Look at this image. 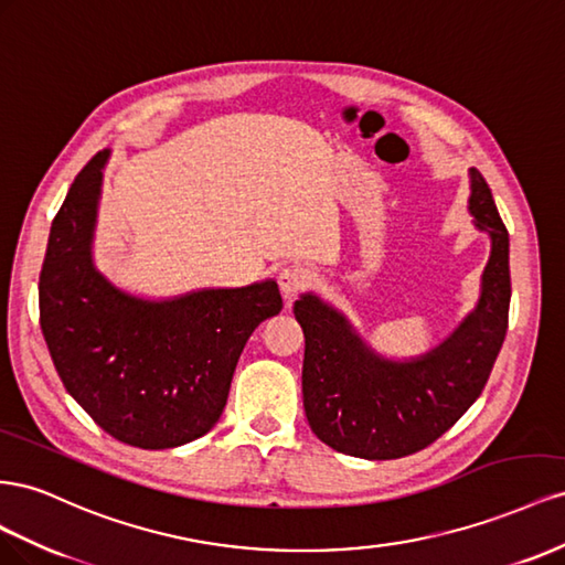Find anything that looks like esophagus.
Masks as SVG:
<instances>
[{
  "mask_svg": "<svg viewBox=\"0 0 565 565\" xmlns=\"http://www.w3.org/2000/svg\"><path fill=\"white\" fill-rule=\"evenodd\" d=\"M315 271L305 265H288L279 271V286L286 298H294L296 294L305 291V288L312 286Z\"/></svg>",
  "mask_w": 565,
  "mask_h": 565,
  "instance_id": "esophagus-1",
  "label": "esophagus"
}]
</instances>
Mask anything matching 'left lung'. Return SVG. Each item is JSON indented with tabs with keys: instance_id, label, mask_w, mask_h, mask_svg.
<instances>
[{
	"instance_id": "8db88e82",
	"label": "left lung",
	"mask_w": 565,
	"mask_h": 565,
	"mask_svg": "<svg viewBox=\"0 0 565 565\" xmlns=\"http://www.w3.org/2000/svg\"><path fill=\"white\" fill-rule=\"evenodd\" d=\"M469 211L492 241L476 310L422 358H381L348 317L305 294L294 312L305 333L302 405L321 443L360 459H399L452 428L486 388L509 327V232L492 191L471 168Z\"/></svg>"
}]
</instances>
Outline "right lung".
<instances>
[{
  "label": "right lung",
  "mask_w": 565,
  "mask_h": 565,
  "mask_svg": "<svg viewBox=\"0 0 565 565\" xmlns=\"http://www.w3.org/2000/svg\"><path fill=\"white\" fill-rule=\"evenodd\" d=\"M108 149L79 170L40 271V327L73 399L113 438L168 449L201 438L227 405L250 333L281 312L277 281L168 300L120 291L94 267Z\"/></svg>",
  "instance_id": "add662e5"
}]
</instances>
